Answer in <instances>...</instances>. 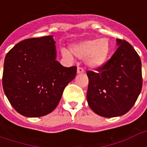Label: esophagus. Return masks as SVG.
<instances>
[{
    "label": "esophagus",
    "mask_w": 147,
    "mask_h": 147,
    "mask_svg": "<svg viewBox=\"0 0 147 147\" xmlns=\"http://www.w3.org/2000/svg\"><path fill=\"white\" fill-rule=\"evenodd\" d=\"M84 73V70H83V68L80 67H78L77 68V74H83Z\"/></svg>",
    "instance_id": "obj_1"
}]
</instances>
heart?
I'll return each mask as SVG.
<instances>
[{"label": "heart", "mask_w": 147, "mask_h": 147, "mask_svg": "<svg viewBox=\"0 0 147 147\" xmlns=\"http://www.w3.org/2000/svg\"><path fill=\"white\" fill-rule=\"evenodd\" d=\"M71 53L79 58H85V63L90 68L98 69L108 61L112 51V43L107 38L87 39L70 45ZM61 54L71 60V55L66 49L61 50Z\"/></svg>", "instance_id": "obj_1"}]
</instances>
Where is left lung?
I'll return each mask as SVG.
<instances>
[{"label":"left lung","mask_w":147,"mask_h":147,"mask_svg":"<svg viewBox=\"0 0 147 147\" xmlns=\"http://www.w3.org/2000/svg\"><path fill=\"white\" fill-rule=\"evenodd\" d=\"M118 48L96 72L88 71L86 100L90 108L104 117H120L132 108L142 86V64L131 45L117 39Z\"/></svg>","instance_id":"obj_1"}]
</instances>
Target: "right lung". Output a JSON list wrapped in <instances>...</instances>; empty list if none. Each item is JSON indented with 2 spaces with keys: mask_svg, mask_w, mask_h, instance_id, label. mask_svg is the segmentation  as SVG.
Here are the masks:
<instances>
[{
  "mask_svg": "<svg viewBox=\"0 0 147 147\" xmlns=\"http://www.w3.org/2000/svg\"><path fill=\"white\" fill-rule=\"evenodd\" d=\"M55 43L52 35L25 39L5 57L3 89L12 107L24 117L53 112L76 77V66L64 67L56 60Z\"/></svg>",
  "mask_w": 147,
  "mask_h": 147,
  "instance_id": "obj_1",
  "label": "right lung"
}]
</instances>
